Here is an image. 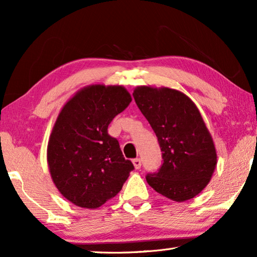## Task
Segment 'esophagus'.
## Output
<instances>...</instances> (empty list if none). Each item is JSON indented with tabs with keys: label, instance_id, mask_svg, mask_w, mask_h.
<instances>
[{
	"label": "esophagus",
	"instance_id": "1",
	"mask_svg": "<svg viewBox=\"0 0 257 257\" xmlns=\"http://www.w3.org/2000/svg\"><path fill=\"white\" fill-rule=\"evenodd\" d=\"M132 163H133V166H135L136 170H139V168L142 167V160L138 159V158H136V159H133Z\"/></svg>",
	"mask_w": 257,
	"mask_h": 257
}]
</instances>
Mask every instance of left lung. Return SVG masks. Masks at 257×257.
Returning a JSON list of instances; mask_svg holds the SVG:
<instances>
[{
  "label": "left lung",
  "instance_id": "8db88e82",
  "mask_svg": "<svg viewBox=\"0 0 257 257\" xmlns=\"http://www.w3.org/2000/svg\"><path fill=\"white\" fill-rule=\"evenodd\" d=\"M133 97L156 133L164 163L146 180L159 194L177 202L193 199L208 185L217 156L199 108L170 87L137 86Z\"/></svg>",
  "mask_w": 257,
  "mask_h": 257
}]
</instances>
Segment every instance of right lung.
Returning a JSON list of instances; mask_svg holds the SVG:
<instances>
[{"label":"right lung","instance_id":"obj_1","mask_svg":"<svg viewBox=\"0 0 257 257\" xmlns=\"http://www.w3.org/2000/svg\"><path fill=\"white\" fill-rule=\"evenodd\" d=\"M132 101L121 85L92 84L73 94L56 119L47 159L52 181L73 205L94 209L114 198L133 164L107 133L108 124Z\"/></svg>","mask_w":257,"mask_h":257}]
</instances>
